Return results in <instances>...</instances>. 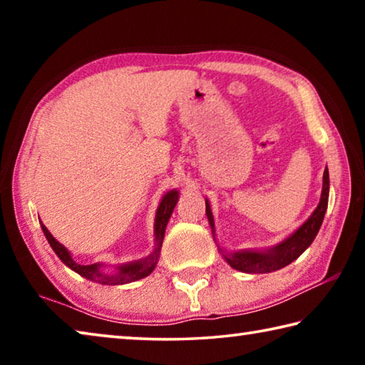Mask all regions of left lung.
<instances>
[{
    "instance_id": "left-lung-1",
    "label": "left lung",
    "mask_w": 365,
    "mask_h": 365,
    "mask_svg": "<svg viewBox=\"0 0 365 365\" xmlns=\"http://www.w3.org/2000/svg\"><path fill=\"white\" fill-rule=\"evenodd\" d=\"M329 190H330V178H329V169L324 170L322 178V193H320V201L309 219L304 224L299 225L296 230L288 235L283 242L277 243L275 246L265 250H238V251H227L222 250L217 245V238H215V225H214V215L211 211V205L206 197V215L211 225L214 242L217 245L222 257L225 259L227 264L233 267L235 270L245 272V274H269V272H275L285 267V265L292 264L294 259H298L302 252H304L314 238L317 237L320 230V225L324 222V215L329 206Z\"/></svg>"
}]
</instances>
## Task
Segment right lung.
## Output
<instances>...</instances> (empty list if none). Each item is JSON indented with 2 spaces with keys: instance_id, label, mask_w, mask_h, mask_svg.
Listing matches in <instances>:
<instances>
[{
  "instance_id": "right-lung-1",
  "label": "right lung",
  "mask_w": 365,
  "mask_h": 365,
  "mask_svg": "<svg viewBox=\"0 0 365 365\" xmlns=\"http://www.w3.org/2000/svg\"><path fill=\"white\" fill-rule=\"evenodd\" d=\"M177 201H178V191L170 190L163 196V200L159 202L158 211H156V219H154V248L151 251V255H148L143 259H138V261L115 265L113 272L104 270L106 269V265L103 262H95L88 265L76 262L71 255V251L53 237L51 232L41 224V220H40V225H41L43 233H45L49 246H51L53 251L56 252V256L67 265V267L72 269L73 272H77V274L82 275L83 279L101 283V285H125V283L145 279V277L150 275L154 270V267H156V264L159 261L160 248H163L165 227H168L170 215L174 212Z\"/></svg>"
}]
</instances>
